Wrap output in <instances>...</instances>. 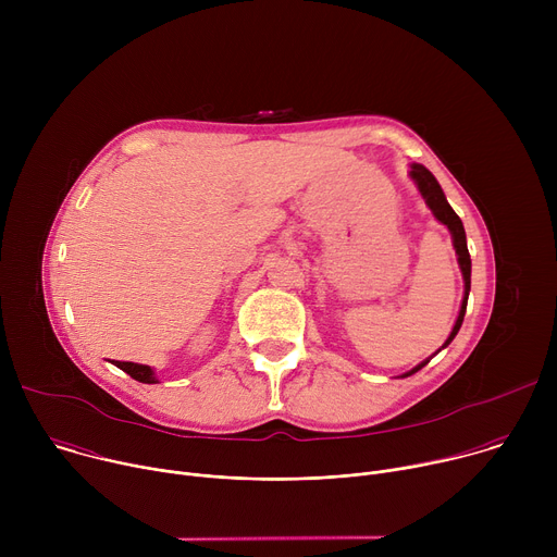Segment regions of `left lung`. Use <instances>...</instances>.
<instances>
[{
    "label": "left lung",
    "instance_id": "8db88e82",
    "mask_svg": "<svg viewBox=\"0 0 557 557\" xmlns=\"http://www.w3.org/2000/svg\"><path fill=\"white\" fill-rule=\"evenodd\" d=\"M410 178L414 181V185H417L419 194L423 196V200H425V205L430 207V211L434 213V218H436L441 224H445V226H447V231L451 233V245H454V249H456L458 267H460L462 282H465V293H462V301H460L458 317H456V322H454V329H451L449 337H447V339H445V344L436 350V352H441L443 348H447V346L451 344V339L456 337V333L460 331L462 320H465L467 297H469V288H471V258H469V251H467V235H465V226H462L460 218L456 215V211L449 207V202H447V198H445V194H443V189H441L438 181L434 178V174H432L428 168H423V165H419V163H412V165H410ZM436 352H434V355H436ZM430 359H432V357H430ZM430 359L421 361L419 366H414L412 370H408V372H406V374H401V376H410V374L419 372L425 363H430Z\"/></svg>",
    "mask_w": 557,
    "mask_h": 557
}]
</instances>
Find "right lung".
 Here are the masks:
<instances>
[{
  "label": "right lung",
  "mask_w": 557,
  "mask_h": 557,
  "mask_svg": "<svg viewBox=\"0 0 557 557\" xmlns=\"http://www.w3.org/2000/svg\"><path fill=\"white\" fill-rule=\"evenodd\" d=\"M116 368H121L123 372H127L132 379L140 381V383H158V376L153 372V368L145 366V363H132V361H114Z\"/></svg>",
  "instance_id": "right-lung-1"
}]
</instances>
